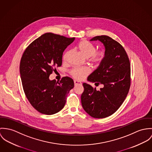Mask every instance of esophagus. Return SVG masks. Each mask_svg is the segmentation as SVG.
<instances>
[{
  "label": "esophagus",
  "mask_w": 152,
  "mask_h": 152,
  "mask_svg": "<svg viewBox=\"0 0 152 152\" xmlns=\"http://www.w3.org/2000/svg\"><path fill=\"white\" fill-rule=\"evenodd\" d=\"M74 83H75V86L78 85V84H82V83L80 82H79L77 80H74Z\"/></svg>",
  "instance_id": "1"
}]
</instances>
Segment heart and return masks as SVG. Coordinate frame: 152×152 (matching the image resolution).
Masks as SVG:
<instances>
[{
	"label": "heart",
	"mask_w": 152,
	"mask_h": 152,
	"mask_svg": "<svg viewBox=\"0 0 152 152\" xmlns=\"http://www.w3.org/2000/svg\"><path fill=\"white\" fill-rule=\"evenodd\" d=\"M77 48L86 58H90L88 59V62L93 67L95 68L100 66L105 58L106 52L104 50L96 51L97 48L96 46L86 40L80 41L78 44ZM70 52L71 51L69 50L64 53L63 56V60L64 61L67 60ZM89 69L86 68H75L70 72L72 76L78 80L83 79L89 74Z\"/></svg>",
	"instance_id": "1"
}]
</instances>
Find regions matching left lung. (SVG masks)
<instances>
[{
    "mask_svg": "<svg viewBox=\"0 0 152 152\" xmlns=\"http://www.w3.org/2000/svg\"><path fill=\"white\" fill-rule=\"evenodd\" d=\"M97 40L103 44L106 55L87 80L102 84L103 87L97 90L84 83L81 101L88 115L104 118L116 112L126 97L131 86V64L125 49L117 41L107 35L96 36L90 41Z\"/></svg>",
    "mask_w": 152,
    "mask_h": 152,
    "instance_id": "8db88e82",
    "label": "left lung"
}]
</instances>
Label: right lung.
Returning a JSON list of instances; mask_svg holds the SVG:
<instances>
[{"instance_id":"obj_1","label":"right lung","mask_w":152,"mask_h":152,"mask_svg":"<svg viewBox=\"0 0 152 152\" xmlns=\"http://www.w3.org/2000/svg\"><path fill=\"white\" fill-rule=\"evenodd\" d=\"M75 39L45 33L32 42L22 55L20 73L23 90L31 105L41 114L52 115L61 111L74 87L69 77L59 82L49 77L55 67L62 65L63 52Z\"/></svg>"}]
</instances>
